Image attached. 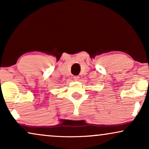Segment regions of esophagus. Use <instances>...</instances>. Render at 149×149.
Returning <instances> with one entry per match:
<instances>
[{
  "label": "esophagus",
  "mask_w": 149,
  "mask_h": 149,
  "mask_svg": "<svg viewBox=\"0 0 149 149\" xmlns=\"http://www.w3.org/2000/svg\"><path fill=\"white\" fill-rule=\"evenodd\" d=\"M73 78H74V81H79V78H80V77H79V76H74V77H73Z\"/></svg>",
  "instance_id": "1"
}]
</instances>
